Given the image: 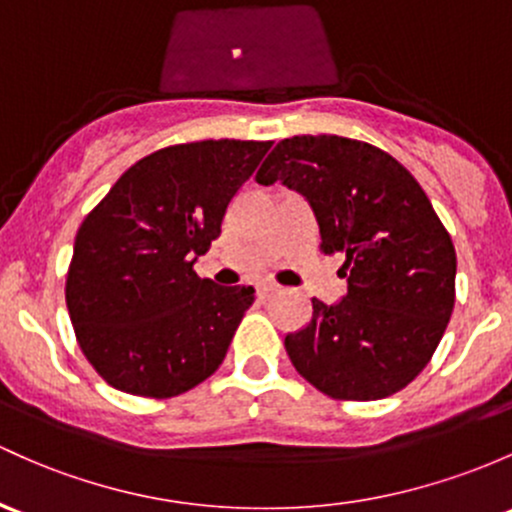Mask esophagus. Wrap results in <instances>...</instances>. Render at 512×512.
Instances as JSON below:
<instances>
[{
    "label": "esophagus",
    "instance_id": "1",
    "mask_svg": "<svg viewBox=\"0 0 512 512\" xmlns=\"http://www.w3.org/2000/svg\"><path fill=\"white\" fill-rule=\"evenodd\" d=\"M276 293H278L276 285H258V288H256V295H258V298H261V300L273 298V295H276Z\"/></svg>",
    "mask_w": 512,
    "mask_h": 512
}]
</instances>
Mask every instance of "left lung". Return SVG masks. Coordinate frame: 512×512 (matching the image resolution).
Wrapping results in <instances>:
<instances>
[{
  "mask_svg": "<svg viewBox=\"0 0 512 512\" xmlns=\"http://www.w3.org/2000/svg\"><path fill=\"white\" fill-rule=\"evenodd\" d=\"M256 180L300 192L322 254L344 256V298H312V320L285 337L293 366L337 400L403 390L430 364L454 310V244L425 190L386 151L344 136L283 139Z\"/></svg>",
  "mask_w": 512,
  "mask_h": 512,
  "instance_id": "obj_1",
  "label": "left lung"
}]
</instances>
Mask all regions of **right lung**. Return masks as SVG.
Masks as SVG:
<instances>
[{
    "instance_id": "1",
    "label": "right lung",
    "mask_w": 512,
    "mask_h": 512,
    "mask_svg": "<svg viewBox=\"0 0 512 512\" xmlns=\"http://www.w3.org/2000/svg\"><path fill=\"white\" fill-rule=\"evenodd\" d=\"M271 141H195L134 163L75 236L65 302L82 354L112 388L173 398L217 371L251 285L192 266Z\"/></svg>"
}]
</instances>
